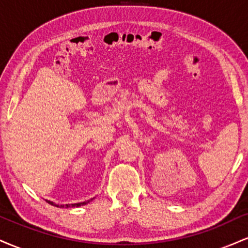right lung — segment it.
I'll list each match as a JSON object with an SVG mask.
<instances>
[{"label": "right lung", "mask_w": 248, "mask_h": 248, "mask_svg": "<svg viewBox=\"0 0 248 248\" xmlns=\"http://www.w3.org/2000/svg\"><path fill=\"white\" fill-rule=\"evenodd\" d=\"M93 199V198H92ZM92 199H90V201H86V202H82V203H76V204H65V205H59V204H56V203H53V202H51V201H46L47 203L49 204H51V205H53V206H56V207H78V206H82V205H86L87 203H90L91 201H92Z\"/></svg>", "instance_id": "add662e5"}]
</instances>
